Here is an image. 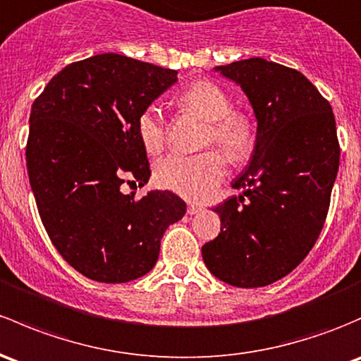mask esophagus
Wrapping results in <instances>:
<instances>
[{"mask_svg": "<svg viewBox=\"0 0 361 361\" xmlns=\"http://www.w3.org/2000/svg\"><path fill=\"white\" fill-rule=\"evenodd\" d=\"M200 211H202V207H200L199 204H188V214H190V216L199 214Z\"/></svg>", "mask_w": 361, "mask_h": 361, "instance_id": "obj_1", "label": "esophagus"}]
</instances>
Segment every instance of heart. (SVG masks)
I'll use <instances>...</instances> for the list:
<instances>
[{"label": "heart", "instance_id": "1", "mask_svg": "<svg viewBox=\"0 0 361 361\" xmlns=\"http://www.w3.org/2000/svg\"><path fill=\"white\" fill-rule=\"evenodd\" d=\"M178 105L204 123H207V142H212L230 159L247 154L254 142V123L244 112L231 111V98L219 86L199 81L178 98ZM138 136L149 154L162 150L166 140L164 116L155 105L140 114ZM226 174L225 161L216 152L200 155L171 154L155 164V181L159 187L187 199H200L218 187Z\"/></svg>", "mask_w": 361, "mask_h": 361}]
</instances>
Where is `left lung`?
<instances>
[{"instance_id": "left-lung-1", "label": "left lung", "mask_w": 361, "mask_h": 361, "mask_svg": "<svg viewBox=\"0 0 361 361\" xmlns=\"http://www.w3.org/2000/svg\"><path fill=\"white\" fill-rule=\"evenodd\" d=\"M247 97L256 140L231 195L214 207L221 231L202 245L216 279L242 289L283 279L324 228L339 143L332 107L301 74L254 56L212 69Z\"/></svg>"}]
</instances>
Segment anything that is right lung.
Segmentation results:
<instances>
[{"mask_svg": "<svg viewBox=\"0 0 361 361\" xmlns=\"http://www.w3.org/2000/svg\"><path fill=\"white\" fill-rule=\"evenodd\" d=\"M176 81V71L102 53L63 67L32 104L25 159L37 211L63 259L91 280L147 275L187 212L169 190L121 192L124 176L149 183L136 123Z\"/></svg>", "mask_w": 361, "mask_h": 361, "instance_id": "add662e5", "label": "right lung"}]
</instances>
